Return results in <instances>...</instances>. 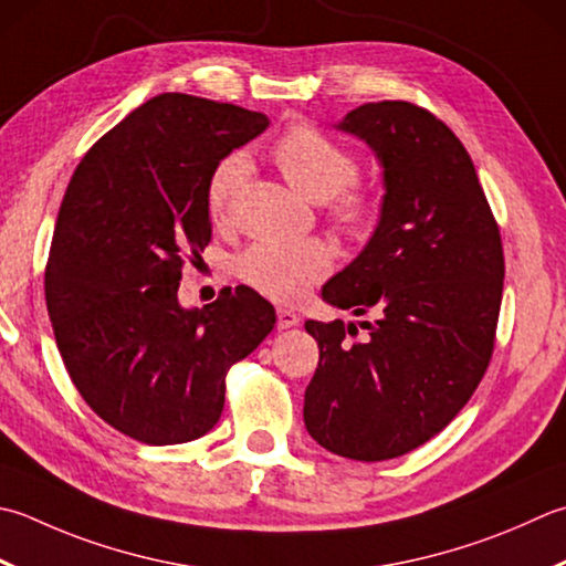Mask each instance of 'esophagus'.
Segmentation results:
<instances>
[{"label":"esophagus","mask_w":566,"mask_h":566,"mask_svg":"<svg viewBox=\"0 0 566 566\" xmlns=\"http://www.w3.org/2000/svg\"><path fill=\"white\" fill-rule=\"evenodd\" d=\"M298 324V316L292 312V308H276V328H292Z\"/></svg>","instance_id":"1"}]
</instances>
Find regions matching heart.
<instances>
[{
  "instance_id": "heart-1",
  "label": "heart",
  "mask_w": 566,
  "mask_h": 566,
  "mask_svg": "<svg viewBox=\"0 0 566 566\" xmlns=\"http://www.w3.org/2000/svg\"><path fill=\"white\" fill-rule=\"evenodd\" d=\"M272 157L298 193L326 201L334 223L360 235L370 228L378 201L356 184L358 159L348 147L314 125H294L274 144ZM250 176L245 154L232 151L208 176L206 206L216 226H226L238 193ZM334 268V250L324 240L306 238L290 242H254L235 262L238 276L252 290L274 302H296Z\"/></svg>"
}]
</instances>
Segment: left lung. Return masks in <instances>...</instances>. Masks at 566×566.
Here are the masks:
<instances>
[{
  "label": "left lung",
  "instance_id": "obj_1",
  "mask_svg": "<svg viewBox=\"0 0 566 566\" xmlns=\"http://www.w3.org/2000/svg\"><path fill=\"white\" fill-rule=\"evenodd\" d=\"M336 127L378 154L385 196L370 242L321 296L373 321L363 340L356 324L306 321L318 368L304 424L338 457L385 461L437 437L485 375L503 242L469 151L429 109L365 103Z\"/></svg>",
  "mask_w": 566,
  "mask_h": 566
}]
</instances>
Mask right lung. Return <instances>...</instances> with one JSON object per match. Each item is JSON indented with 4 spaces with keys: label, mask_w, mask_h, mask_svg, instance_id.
<instances>
[{
    "label": "right lung",
    "mask_w": 566,
    "mask_h": 566,
    "mask_svg": "<svg viewBox=\"0 0 566 566\" xmlns=\"http://www.w3.org/2000/svg\"><path fill=\"white\" fill-rule=\"evenodd\" d=\"M270 119L216 99L161 93L99 137L55 220L46 306L75 390L142 444H184L216 427L230 365L274 328L250 286L184 308L179 282L210 242L213 166Z\"/></svg>",
    "instance_id": "right-lung-1"
}]
</instances>
